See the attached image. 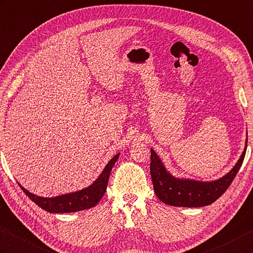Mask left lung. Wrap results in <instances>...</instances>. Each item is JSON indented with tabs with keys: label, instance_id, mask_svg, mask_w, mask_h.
<instances>
[{
	"label": "left lung",
	"instance_id": "8db88e82",
	"mask_svg": "<svg viewBox=\"0 0 253 253\" xmlns=\"http://www.w3.org/2000/svg\"><path fill=\"white\" fill-rule=\"evenodd\" d=\"M247 142L248 139L246 140L245 150L236 165L230 170V172L214 181H197L173 177L164 166L155 151L151 149L150 171L156 196L164 204L175 207H204L212 204L227 190L236 177L244 162Z\"/></svg>",
	"mask_w": 253,
	"mask_h": 253
}]
</instances>
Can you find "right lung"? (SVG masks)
<instances>
[{
    "instance_id": "right-lung-1",
    "label": "right lung",
    "mask_w": 253,
    "mask_h": 253,
    "mask_svg": "<svg viewBox=\"0 0 253 253\" xmlns=\"http://www.w3.org/2000/svg\"><path fill=\"white\" fill-rule=\"evenodd\" d=\"M120 153H117L112 160L107 164L102 172L100 173L99 177L92 182V184L85 187L83 190L62 194V195L56 197H42L32 194L26 190L25 187L19 186L21 190L25 192L27 196L31 199L32 202L38 205L39 207L44 209L47 212L50 213H68V212H76V211L89 209L95 207L100 202L107 191V185L110 177V172L112 170L114 164L119 158Z\"/></svg>"
}]
</instances>
